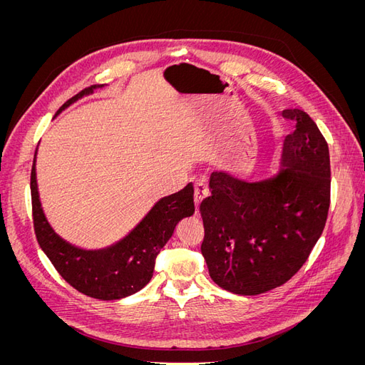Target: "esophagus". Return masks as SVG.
I'll return each instance as SVG.
<instances>
[{
    "label": "esophagus",
    "mask_w": 365,
    "mask_h": 365,
    "mask_svg": "<svg viewBox=\"0 0 365 365\" xmlns=\"http://www.w3.org/2000/svg\"><path fill=\"white\" fill-rule=\"evenodd\" d=\"M208 196V187L205 181H196L195 182V205L200 208L201 202Z\"/></svg>",
    "instance_id": "obj_1"
}]
</instances>
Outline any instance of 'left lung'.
<instances>
[{"label":"left lung","instance_id":"left-lung-1","mask_svg":"<svg viewBox=\"0 0 365 365\" xmlns=\"http://www.w3.org/2000/svg\"><path fill=\"white\" fill-rule=\"evenodd\" d=\"M284 138L275 172L242 176L213 172L201 204V252L212 280L237 295H259L288 282L322 236L330 204V158L324 137L302 109Z\"/></svg>","mask_w":365,"mask_h":365}]
</instances>
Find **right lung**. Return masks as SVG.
I'll return each mask as SVG.
<instances>
[{"instance_id": "right-lung-1", "label": "right lung", "mask_w": 365, "mask_h": 365, "mask_svg": "<svg viewBox=\"0 0 365 365\" xmlns=\"http://www.w3.org/2000/svg\"><path fill=\"white\" fill-rule=\"evenodd\" d=\"M103 86L85 88L65 102L58 114ZM30 190L33 224L39 247L65 282L79 292L98 300H120L145 288L153 275L158 252L172 237L175 227L180 220L195 213L193 185L187 184L182 190L164 196L153 204L148 215L123 239L105 248L85 250L62 239L47 220L38 190L36 153L31 168Z\"/></svg>"}]
</instances>
